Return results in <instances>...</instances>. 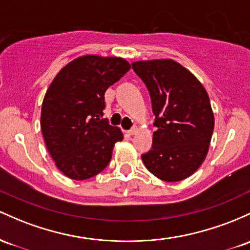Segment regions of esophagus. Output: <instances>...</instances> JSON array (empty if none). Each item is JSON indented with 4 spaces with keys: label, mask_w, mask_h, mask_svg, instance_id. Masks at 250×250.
<instances>
[{
    "label": "esophagus",
    "mask_w": 250,
    "mask_h": 250,
    "mask_svg": "<svg viewBox=\"0 0 250 250\" xmlns=\"http://www.w3.org/2000/svg\"><path fill=\"white\" fill-rule=\"evenodd\" d=\"M136 131H138V128H135V127H134V128H131V129L128 130L127 133L129 134V135H134V134H136Z\"/></svg>",
    "instance_id": "1"
}]
</instances>
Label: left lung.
<instances>
[{"mask_svg":"<svg viewBox=\"0 0 250 250\" xmlns=\"http://www.w3.org/2000/svg\"><path fill=\"white\" fill-rule=\"evenodd\" d=\"M131 67L149 91L158 128L142 161L159 179L180 182L193 174L208 154L215 125L209 96L201 82L173 60L136 62Z\"/></svg>","mask_w":250,"mask_h":250,"instance_id":"8db88e82","label":"left lung"}]
</instances>
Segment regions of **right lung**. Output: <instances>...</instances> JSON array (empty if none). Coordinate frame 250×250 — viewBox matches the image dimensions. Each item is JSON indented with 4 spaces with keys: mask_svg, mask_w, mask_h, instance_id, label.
Returning <instances> with one entry per match:
<instances>
[{
    "mask_svg": "<svg viewBox=\"0 0 250 250\" xmlns=\"http://www.w3.org/2000/svg\"><path fill=\"white\" fill-rule=\"evenodd\" d=\"M122 58L79 57L59 71L41 108V131L56 165L66 177L85 180L110 163L122 141L117 127L102 119L106 89L129 71Z\"/></svg>",
    "mask_w": 250,
    "mask_h": 250,
    "instance_id": "right-lung-1",
    "label": "right lung"
}]
</instances>
